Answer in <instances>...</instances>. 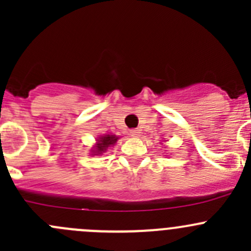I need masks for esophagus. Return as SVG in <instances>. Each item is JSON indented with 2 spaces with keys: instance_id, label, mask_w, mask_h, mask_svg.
I'll return each instance as SVG.
<instances>
[{
  "instance_id": "1",
  "label": "esophagus",
  "mask_w": 251,
  "mask_h": 251,
  "mask_svg": "<svg viewBox=\"0 0 251 251\" xmlns=\"http://www.w3.org/2000/svg\"><path fill=\"white\" fill-rule=\"evenodd\" d=\"M130 135L132 136V137H140L141 131L138 130V128H132V130L130 131Z\"/></svg>"
}]
</instances>
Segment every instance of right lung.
Returning <instances> with one entry per match:
<instances>
[{"instance_id":"obj_1","label":"right lung","mask_w":251,"mask_h":251,"mask_svg":"<svg viewBox=\"0 0 251 251\" xmlns=\"http://www.w3.org/2000/svg\"><path fill=\"white\" fill-rule=\"evenodd\" d=\"M118 140L119 137L115 135L100 136V137L97 138L95 147L91 149V153H92V155H102L103 153L107 151V149L109 148V147H113Z\"/></svg>"}]
</instances>
